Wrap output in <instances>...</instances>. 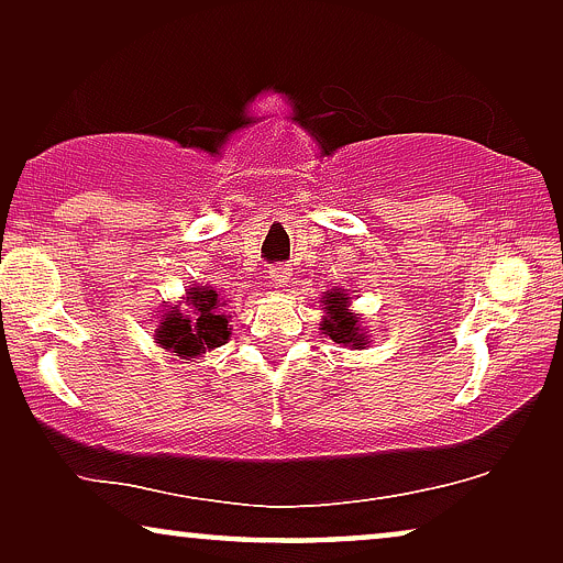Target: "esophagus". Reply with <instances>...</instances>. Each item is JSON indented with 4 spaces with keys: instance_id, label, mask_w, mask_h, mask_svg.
<instances>
[{
    "instance_id": "34e87169",
    "label": "esophagus",
    "mask_w": 563,
    "mask_h": 563,
    "mask_svg": "<svg viewBox=\"0 0 563 563\" xmlns=\"http://www.w3.org/2000/svg\"><path fill=\"white\" fill-rule=\"evenodd\" d=\"M289 276H291V272H289L287 266H282V264L268 268V282H272L274 287H284V284L289 282Z\"/></svg>"
}]
</instances>
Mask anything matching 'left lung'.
Returning a JSON list of instances; mask_svg holds the SVG:
<instances>
[{
    "instance_id": "obj_1",
    "label": "left lung",
    "mask_w": 563,
    "mask_h": 563,
    "mask_svg": "<svg viewBox=\"0 0 563 563\" xmlns=\"http://www.w3.org/2000/svg\"><path fill=\"white\" fill-rule=\"evenodd\" d=\"M322 310H325V318H322V333H325L330 341L349 345V349H366L368 335L361 328V318L351 307V297L345 295L343 289H333L322 295Z\"/></svg>"
}]
</instances>
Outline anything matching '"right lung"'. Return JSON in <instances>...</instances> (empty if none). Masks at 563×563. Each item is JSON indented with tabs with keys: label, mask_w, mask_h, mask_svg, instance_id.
Listing matches in <instances>:
<instances>
[{
	"label": "right lung",
	"mask_w": 563,
	"mask_h": 563,
	"mask_svg": "<svg viewBox=\"0 0 563 563\" xmlns=\"http://www.w3.org/2000/svg\"><path fill=\"white\" fill-rule=\"evenodd\" d=\"M187 305L189 314H184L179 307H168L156 328V343L174 356L191 361L220 349L230 338V328L228 314L222 312L225 302L212 287H189Z\"/></svg>",
	"instance_id": "obj_1"
}]
</instances>
